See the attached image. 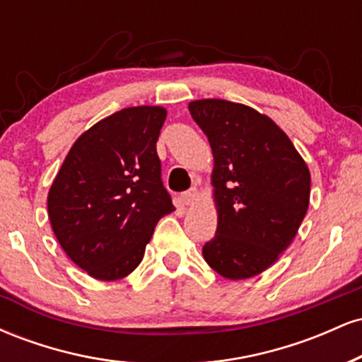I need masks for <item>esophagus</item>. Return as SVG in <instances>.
<instances>
[{
    "label": "esophagus",
    "instance_id": "esophagus-1",
    "mask_svg": "<svg viewBox=\"0 0 362 362\" xmlns=\"http://www.w3.org/2000/svg\"><path fill=\"white\" fill-rule=\"evenodd\" d=\"M197 197H199V192H197V189H195V187H192V189H189L187 192L182 194V201H184L185 206L194 204V202L197 201Z\"/></svg>",
    "mask_w": 362,
    "mask_h": 362
}]
</instances>
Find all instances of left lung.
Segmentation results:
<instances>
[{"label":"left lung","mask_w":362,"mask_h":362,"mask_svg":"<svg viewBox=\"0 0 362 362\" xmlns=\"http://www.w3.org/2000/svg\"><path fill=\"white\" fill-rule=\"evenodd\" d=\"M214 156V238L202 247L209 267L238 281L259 276L296 236L310 204V170L271 117L243 103H189Z\"/></svg>","instance_id":"8db88e82"}]
</instances>
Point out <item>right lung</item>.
Wrapping results in <instances>:
<instances>
[{"mask_svg":"<svg viewBox=\"0 0 362 362\" xmlns=\"http://www.w3.org/2000/svg\"><path fill=\"white\" fill-rule=\"evenodd\" d=\"M160 105L122 109L74 141L47 195L57 242L98 281H117L144 257L156 223L175 211L161 184Z\"/></svg>","mask_w":362,"mask_h":362,"instance_id":"1","label":"right lung"}]
</instances>
